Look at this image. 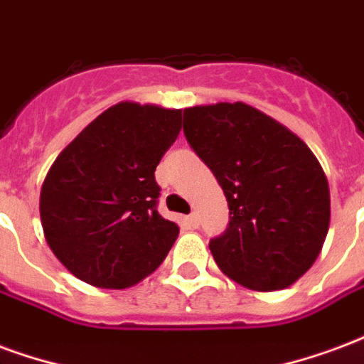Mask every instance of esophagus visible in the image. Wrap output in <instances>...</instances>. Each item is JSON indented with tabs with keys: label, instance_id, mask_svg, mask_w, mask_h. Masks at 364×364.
I'll return each mask as SVG.
<instances>
[{
	"label": "esophagus",
	"instance_id": "34e87169",
	"mask_svg": "<svg viewBox=\"0 0 364 364\" xmlns=\"http://www.w3.org/2000/svg\"><path fill=\"white\" fill-rule=\"evenodd\" d=\"M187 225H189L191 230H196L200 223H198V216L196 214H191V216H187Z\"/></svg>",
	"mask_w": 364,
	"mask_h": 364
}]
</instances>
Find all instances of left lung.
I'll return each mask as SVG.
<instances>
[{
  "instance_id": "left-lung-1",
  "label": "left lung",
  "mask_w": 364,
  "mask_h": 364,
  "mask_svg": "<svg viewBox=\"0 0 364 364\" xmlns=\"http://www.w3.org/2000/svg\"><path fill=\"white\" fill-rule=\"evenodd\" d=\"M183 133L230 206L225 231L210 239L220 270L255 291L297 282L330 225L328 179L311 148L243 102L187 107Z\"/></svg>"
}]
</instances>
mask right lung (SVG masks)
Returning <instances> with one entry per match:
<instances>
[{
  "label": "right lung",
  "instance_id": "obj_1",
  "mask_svg": "<svg viewBox=\"0 0 364 364\" xmlns=\"http://www.w3.org/2000/svg\"><path fill=\"white\" fill-rule=\"evenodd\" d=\"M179 131L181 109L121 102L53 161L40 218L50 249L73 276L123 289L168 257L179 228L158 214L154 171Z\"/></svg>",
  "mask_w": 364,
  "mask_h": 364
}]
</instances>
